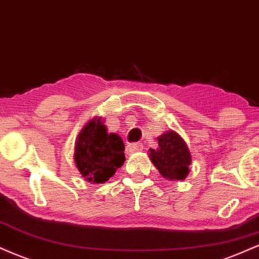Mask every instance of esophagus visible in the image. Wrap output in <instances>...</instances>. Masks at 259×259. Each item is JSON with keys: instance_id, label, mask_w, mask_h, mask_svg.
<instances>
[{"instance_id": "1", "label": "esophagus", "mask_w": 259, "mask_h": 259, "mask_svg": "<svg viewBox=\"0 0 259 259\" xmlns=\"http://www.w3.org/2000/svg\"><path fill=\"white\" fill-rule=\"evenodd\" d=\"M143 149V146L141 143H130L126 146V153H136V152H141Z\"/></svg>"}]
</instances>
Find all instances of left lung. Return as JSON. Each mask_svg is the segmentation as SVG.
<instances>
[{
    "label": "left lung",
    "instance_id": "8db88e82",
    "mask_svg": "<svg viewBox=\"0 0 259 259\" xmlns=\"http://www.w3.org/2000/svg\"><path fill=\"white\" fill-rule=\"evenodd\" d=\"M157 149H149V159L160 175L166 180H185L189 174L192 155L188 146L174 130L164 133L158 138Z\"/></svg>",
    "mask_w": 259,
    "mask_h": 259
}]
</instances>
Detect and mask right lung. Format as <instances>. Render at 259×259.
<instances>
[{
	"label": "right lung",
	"mask_w": 259,
	"mask_h": 259,
	"mask_svg": "<svg viewBox=\"0 0 259 259\" xmlns=\"http://www.w3.org/2000/svg\"><path fill=\"white\" fill-rule=\"evenodd\" d=\"M124 143L117 134H108L100 117L84 125L74 145L76 166L87 181L105 183L125 161Z\"/></svg>",
	"instance_id": "obj_1"
}]
</instances>
